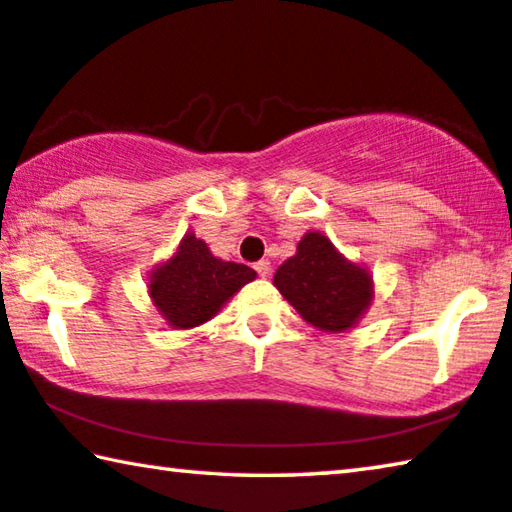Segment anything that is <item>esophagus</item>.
<instances>
[{
    "instance_id": "obj_1",
    "label": "esophagus",
    "mask_w": 512,
    "mask_h": 512,
    "mask_svg": "<svg viewBox=\"0 0 512 512\" xmlns=\"http://www.w3.org/2000/svg\"><path fill=\"white\" fill-rule=\"evenodd\" d=\"M255 271L262 275V278H269V273H271V262H269V259H259V262L255 264Z\"/></svg>"
}]
</instances>
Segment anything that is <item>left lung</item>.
<instances>
[{"mask_svg":"<svg viewBox=\"0 0 512 512\" xmlns=\"http://www.w3.org/2000/svg\"><path fill=\"white\" fill-rule=\"evenodd\" d=\"M273 285L307 323L323 332H346L373 300L367 269L348 259L321 232H307L273 275Z\"/></svg>","mask_w":512,"mask_h":512,"instance_id":"1","label":"left lung"}]
</instances>
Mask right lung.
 Segmentation results:
<instances>
[{
	"mask_svg": "<svg viewBox=\"0 0 512 512\" xmlns=\"http://www.w3.org/2000/svg\"><path fill=\"white\" fill-rule=\"evenodd\" d=\"M257 273L246 264L223 262L207 243L189 232L168 262L150 273V298L170 328L189 330L221 312L237 291Z\"/></svg>",
	"mask_w": 512,
	"mask_h": 512,
	"instance_id": "obj_1",
	"label": "right lung"
}]
</instances>
